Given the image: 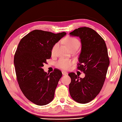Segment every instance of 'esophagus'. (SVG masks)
I'll return each mask as SVG.
<instances>
[{
    "instance_id": "esophagus-1",
    "label": "esophagus",
    "mask_w": 122,
    "mask_h": 122,
    "mask_svg": "<svg viewBox=\"0 0 122 122\" xmlns=\"http://www.w3.org/2000/svg\"><path fill=\"white\" fill-rule=\"evenodd\" d=\"M62 74H63V75H66V74H67V72L63 71H62Z\"/></svg>"
}]
</instances>
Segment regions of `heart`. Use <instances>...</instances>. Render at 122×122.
Here are the masks:
<instances>
[{
	"mask_svg": "<svg viewBox=\"0 0 122 122\" xmlns=\"http://www.w3.org/2000/svg\"><path fill=\"white\" fill-rule=\"evenodd\" d=\"M64 42L69 47L70 50H72L74 49H77L79 47L80 43L79 41L77 38L74 37H68L64 40ZM59 43H56L52 46L51 52L52 54H54L57 49ZM72 61L70 59L66 58H61L60 59L57 63V66L58 67L61 68L63 70L69 69L72 65Z\"/></svg>",
	"mask_w": 122,
	"mask_h": 122,
	"instance_id": "obj_1",
	"label": "heart"
}]
</instances>
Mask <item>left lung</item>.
<instances>
[{
  "mask_svg": "<svg viewBox=\"0 0 122 122\" xmlns=\"http://www.w3.org/2000/svg\"><path fill=\"white\" fill-rule=\"evenodd\" d=\"M70 34L81 39L77 69L85 74L81 78L73 72L69 73L71 79L70 94L76 102L87 103L99 94L103 86L109 65L107 48L101 36L91 28H79Z\"/></svg>",
  "mask_w": 122,
  "mask_h": 122,
  "instance_id": "left-lung-1",
  "label": "left lung"
}]
</instances>
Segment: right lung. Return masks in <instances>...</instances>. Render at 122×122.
<instances>
[{
  "label": "right lung",
  "instance_id": "obj_1",
  "mask_svg": "<svg viewBox=\"0 0 122 122\" xmlns=\"http://www.w3.org/2000/svg\"><path fill=\"white\" fill-rule=\"evenodd\" d=\"M34 30L19 42L14 55L17 81L27 99L38 106H44L53 99L55 89L62 76L58 69L47 74L42 67L51 58L52 46L66 35Z\"/></svg>",
  "mask_w": 122,
  "mask_h": 122
}]
</instances>
